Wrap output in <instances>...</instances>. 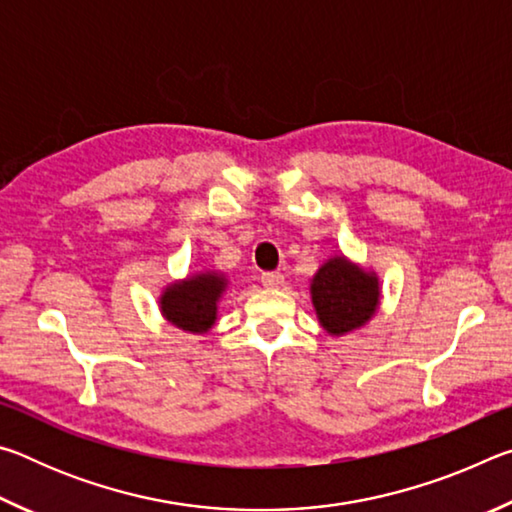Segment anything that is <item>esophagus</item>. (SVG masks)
Returning a JSON list of instances; mask_svg holds the SVG:
<instances>
[{
    "label": "esophagus",
    "mask_w": 512,
    "mask_h": 512,
    "mask_svg": "<svg viewBox=\"0 0 512 512\" xmlns=\"http://www.w3.org/2000/svg\"><path fill=\"white\" fill-rule=\"evenodd\" d=\"M262 284L266 289H280L284 284V275L282 273H262Z\"/></svg>",
    "instance_id": "34e87169"
}]
</instances>
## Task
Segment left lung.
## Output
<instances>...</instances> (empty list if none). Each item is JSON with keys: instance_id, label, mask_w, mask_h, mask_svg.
Wrapping results in <instances>:
<instances>
[{"instance_id": "1", "label": "left lung", "mask_w": 512, "mask_h": 512, "mask_svg": "<svg viewBox=\"0 0 512 512\" xmlns=\"http://www.w3.org/2000/svg\"><path fill=\"white\" fill-rule=\"evenodd\" d=\"M309 293L320 327L336 339L366 327L381 305L379 275L343 253L320 264Z\"/></svg>"}]
</instances>
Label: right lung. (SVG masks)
I'll use <instances>...</instances> for the list:
<instances>
[{"label": "right lung", "mask_w": 512, "mask_h": 512, "mask_svg": "<svg viewBox=\"0 0 512 512\" xmlns=\"http://www.w3.org/2000/svg\"><path fill=\"white\" fill-rule=\"evenodd\" d=\"M228 275L201 268L160 291L158 307L171 327L187 334H207L219 318V302L228 289Z\"/></svg>", "instance_id": "right-lung-1"}]
</instances>
